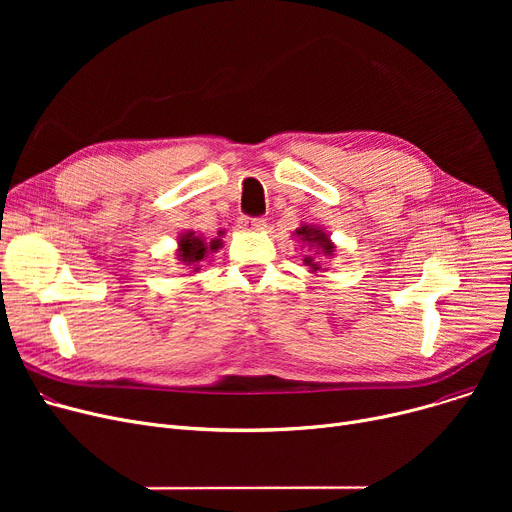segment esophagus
<instances>
[{"label":"esophagus","mask_w":512,"mask_h":512,"mask_svg":"<svg viewBox=\"0 0 512 512\" xmlns=\"http://www.w3.org/2000/svg\"><path fill=\"white\" fill-rule=\"evenodd\" d=\"M238 228L257 232V230L265 228V220L263 218H247V215H240V218H238Z\"/></svg>","instance_id":"34e87169"}]
</instances>
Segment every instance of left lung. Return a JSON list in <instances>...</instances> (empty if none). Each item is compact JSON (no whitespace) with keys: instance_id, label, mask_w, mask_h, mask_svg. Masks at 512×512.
<instances>
[{"instance_id":"1","label":"left lung","mask_w":512,"mask_h":512,"mask_svg":"<svg viewBox=\"0 0 512 512\" xmlns=\"http://www.w3.org/2000/svg\"><path fill=\"white\" fill-rule=\"evenodd\" d=\"M294 238H299L301 247L307 249L303 263L309 267L311 274H319L326 272L324 267V259L334 257V242L330 240V234L321 228V226H313V224H301V228H297L292 232Z\"/></svg>"}]
</instances>
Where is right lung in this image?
Returning a JSON list of instances; mask_svg holds the SVG:
<instances>
[{
  "label": "right lung",
  "instance_id": "obj_1",
  "mask_svg": "<svg viewBox=\"0 0 512 512\" xmlns=\"http://www.w3.org/2000/svg\"><path fill=\"white\" fill-rule=\"evenodd\" d=\"M222 234H224V232H220V236H222ZM220 236L207 242L203 236L195 234L193 230L182 232V234L178 236V249H176L178 261H182V263L186 265V270L199 272L201 267H203L201 263L209 257V253H215V251H218V249L224 245Z\"/></svg>",
  "mask_w": 512,
  "mask_h": 512
}]
</instances>
